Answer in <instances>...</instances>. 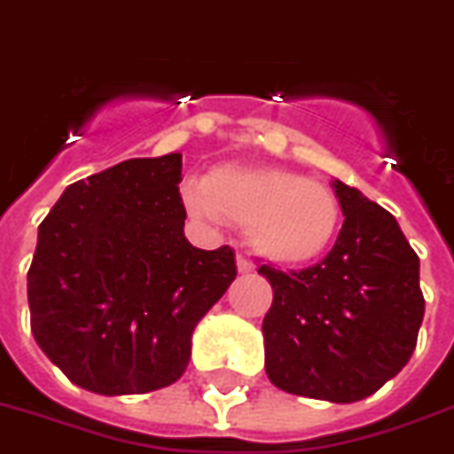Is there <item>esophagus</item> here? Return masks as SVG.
I'll return each instance as SVG.
<instances>
[{"instance_id":"1","label":"esophagus","mask_w":454,"mask_h":454,"mask_svg":"<svg viewBox=\"0 0 454 454\" xmlns=\"http://www.w3.org/2000/svg\"><path fill=\"white\" fill-rule=\"evenodd\" d=\"M237 268H239V272H244V275L254 272V263H251V258H247L244 254L237 255Z\"/></svg>"}]
</instances>
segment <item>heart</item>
Returning <instances> with one entry per match:
<instances>
[{
    "instance_id": "heart-1",
    "label": "heart",
    "mask_w": 454,
    "mask_h": 454,
    "mask_svg": "<svg viewBox=\"0 0 454 454\" xmlns=\"http://www.w3.org/2000/svg\"><path fill=\"white\" fill-rule=\"evenodd\" d=\"M189 203L206 217L244 224L248 244L285 265L320 258L342 220L328 186L278 167H217L206 182L191 184Z\"/></svg>"
}]
</instances>
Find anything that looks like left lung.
Segmentation results:
<instances>
[{
	"instance_id": "8db88e82",
	"label": "left lung",
	"mask_w": 454,
	"mask_h": 454,
	"mask_svg": "<svg viewBox=\"0 0 454 454\" xmlns=\"http://www.w3.org/2000/svg\"><path fill=\"white\" fill-rule=\"evenodd\" d=\"M344 223L320 263L261 265L272 287L263 318L265 373L279 390L356 402L400 373L424 320L419 255L400 224L361 191L335 182Z\"/></svg>"
}]
</instances>
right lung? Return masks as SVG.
I'll use <instances>...</instances> for the list:
<instances>
[{
    "instance_id": "obj_1",
    "label": "right lung",
    "mask_w": 454,
    "mask_h": 454,
    "mask_svg": "<svg viewBox=\"0 0 454 454\" xmlns=\"http://www.w3.org/2000/svg\"><path fill=\"white\" fill-rule=\"evenodd\" d=\"M182 155L71 184L37 230L30 330L71 383L141 395L186 371L191 333L237 278L234 251L184 237Z\"/></svg>"
}]
</instances>
